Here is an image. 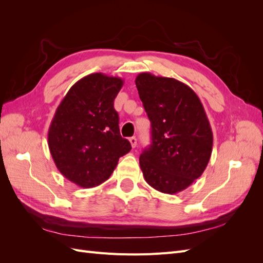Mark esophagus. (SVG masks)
I'll use <instances>...</instances> for the list:
<instances>
[{
  "mask_svg": "<svg viewBox=\"0 0 263 263\" xmlns=\"http://www.w3.org/2000/svg\"><path fill=\"white\" fill-rule=\"evenodd\" d=\"M129 142H130V145H132L133 148L136 147V145H137V139H136V137H130V138H129Z\"/></svg>",
  "mask_w": 263,
  "mask_h": 263,
  "instance_id": "34e87169",
  "label": "esophagus"
}]
</instances>
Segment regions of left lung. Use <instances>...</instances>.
Wrapping results in <instances>:
<instances>
[{"mask_svg": "<svg viewBox=\"0 0 263 263\" xmlns=\"http://www.w3.org/2000/svg\"><path fill=\"white\" fill-rule=\"evenodd\" d=\"M139 98L151 123V145L139 158L146 182L176 194L202 176L213 148L209 118L196 93L173 78L137 76Z\"/></svg>", "mask_w": 263, "mask_h": 263, "instance_id": "8db88e82", "label": "left lung"}]
</instances>
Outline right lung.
Wrapping results in <instances>:
<instances>
[{"label":"right lung","mask_w":263,"mask_h":263,"mask_svg":"<svg viewBox=\"0 0 263 263\" xmlns=\"http://www.w3.org/2000/svg\"><path fill=\"white\" fill-rule=\"evenodd\" d=\"M124 81L92 73L70 87L55 109L48 146L63 177L89 189L105 182L128 154L130 142L119 133L114 100Z\"/></svg>","instance_id":"obj_1"}]
</instances>
